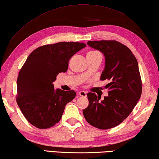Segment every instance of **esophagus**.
Wrapping results in <instances>:
<instances>
[{"label":"esophagus","instance_id":"obj_1","mask_svg":"<svg viewBox=\"0 0 159 159\" xmlns=\"http://www.w3.org/2000/svg\"><path fill=\"white\" fill-rule=\"evenodd\" d=\"M79 94L80 97H86V96H87V94H86V92L85 91H80L79 92Z\"/></svg>","mask_w":159,"mask_h":159}]
</instances>
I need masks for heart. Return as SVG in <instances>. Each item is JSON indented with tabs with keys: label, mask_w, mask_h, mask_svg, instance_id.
Listing matches in <instances>:
<instances>
[{
	"label": "heart",
	"mask_w": 159,
	"mask_h": 159,
	"mask_svg": "<svg viewBox=\"0 0 159 159\" xmlns=\"http://www.w3.org/2000/svg\"><path fill=\"white\" fill-rule=\"evenodd\" d=\"M91 52H95V51H91Z\"/></svg>",
	"instance_id": "obj_1"
}]
</instances>
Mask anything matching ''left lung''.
<instances>
[{"instance_id":"8db88e82","label":"left lung","mask_w":159,"mask_h":159,"mask_svg":"<svg viewBox=\"0 0 159 159\" xmlns=\"http://www.w3.org/2000/svg\"><path fill=\"white\" fill-rule=\"evenodd\" d=\"M89 47L102 52L105 67L101 80H108L106 85L108 96L100 101L89 92V105L83 111L87 122L100 129L113 128L122 123L132 112L142 93L139 67L131 51L115 40L88 42Z\"/></svg>"}]
</instances>
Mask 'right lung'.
Returning <instances> with one entry per match:
<instances>
[{
    "mask_svg": "<svg viewBox=\"0 0 159 159\" xmlns=\"http://www.w3.org/2000/svg\"><path fill=\"white\" fill-rule=\"evenodd\" d=\"M85 47L80 42H58L38 47L28 57L17 78L16 102L32 125L48 129L61 119L76 93L55 89L53 82L59 73L67 71L71 57Z\"/></svg>",
    "mask_w": 159,
    "mask_h": 159,
    "instance_id": "obj_1",
    "label": "right lung"
}]
</instances>
